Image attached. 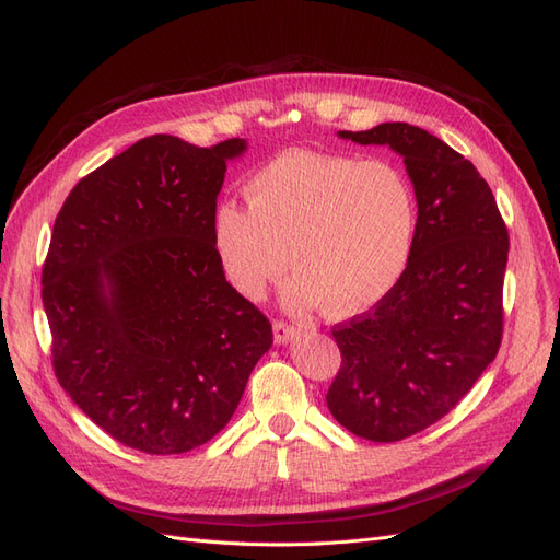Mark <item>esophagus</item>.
<instances>
[{
	"label": "esophagus",
	"instance_id": "obj_1",
	"mask_svg": "<svg viewBox=\"0 0 560 560\" xmlns=\"http://www.w3.org/2000/svg\"><path fill=\"white\" fill-rule=\"evenodd\" d=\"M273 336H276V343H290L294 338L301 336V329L290 325V322L284 319H276L273 322Z\"/></svg>",
	"mask_w": 560,
	"mask_h": 560
}]
</instances>
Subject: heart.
<instances>
[{"label":"heart","instance_id":"obj_1","mask_svg":"<svg viewBox=\"0 0 560 560\" xmlns=\"http://www.w3.org/2000/svg\"><path fill=\"white\" fill-rule=\"evenodd\" d=\"M247 208L222 202L212 241L229 282L259 299L292 259L296 306L352 317L404 276L418 229L411 182L395 163L287 149L245 184Z\"/></svg>","mask_w":560,"mask_h":560}]
</instances>
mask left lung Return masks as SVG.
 I'll list each match as a JSON object with an SVG mask.
<instances>
[{"instance_id": "left-lung-1", "label": "left lung", "mask_w": 560, "mask_h": 560, "mask_svg": "<svg viewBox=\"0 0 560 560\" xmlns=\"http://www.w3.org/2000/svg\"><path fill=\"white\" fill-rule=\"evenodd\" d=\"M404 156L418 229L404 276L374 308L331 329L341 369L327 406L369 442H401L442 420L495 360L510 233L486 179L428 130L338 132Z\"/></svg>"}]
</instances>
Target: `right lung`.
<instances>
[{
    "mask_svg": "<svg viewBox=\"0 0 560 560\" xmlns=\"http://www.w3.org/2000/svg\"><path fill=\"white\" fill-rule=\"evenodd\" d=\"M151 135L65 198L42 270L56 378L97 428L151 455L194 451L224 430L268 317L226 282L212 241L226 161Z\"/></svg>",
    "mask_w": 560,
    "mask_h": 560,
    "instance_id": "1",
    "label": "right lung"
}]
</instances>
